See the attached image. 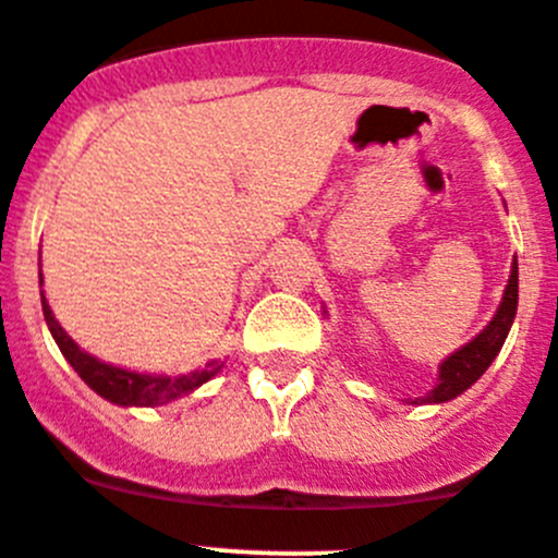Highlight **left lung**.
<instances>
[{"label": "left lung", "instance_id": "1", "mask_svg": "<svg viewBox=\"0 0 558 558\" xmlns=\"http://www.w3.org/2000/svg\"><path fill=\"white\" fill-rule=\"evenodd\" d=\"M518 308V260H512L510 279H507L505 295H501L499 308H496L494 319L469 341L466 347H461L459 352L442 361L439 366V379L434 385V390H428L421 399V404H442V401L456 399V396L464 393L466 388H472L480 377L485 374V368L490 366L496 355H499L501 344H505L507 333H510V325L515 319ZM417 404V401H415Z\"/></svg>", "mask_w": 558, "mask_h": 558}]
</instances>
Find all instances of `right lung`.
<instances>
[{"mask_svg": "<svg viewBox=\"0 0 558 558\" xmlns=\"http://www.w3.org/2000/svg\"><path fill=\"white\" fill-rule=\"evenodd\" d=\"M40 284H43V274H40ZM43 314H46V323H48V330H51L53 341H57L62 355L70 361V366L78 372V377L89 385L94 393H99L102 399L113 401V404L119 407L165 404V401H173L179 399V396L192 393V390L201 388L203 383H208V379L222 368V363L214 361L208 363L206 368H201V372L181 374V377H157V374L126 372V368L110 366V363L97 361V357L89 355V352L81 350V347L64 333L59 319L53 317L46 295H43Z\"/></svg>", "mask_w": 558, "mask_h": 558, "instance_id": "1", "label": "right lung"}]
</instances>
